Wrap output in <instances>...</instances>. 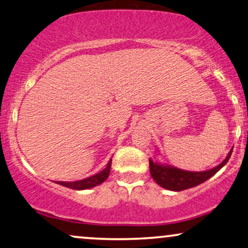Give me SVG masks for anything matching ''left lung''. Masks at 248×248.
Masks as SVG:
<instances>
[{
  "label": "left lung",
  "mask_w": 248,
  "mask_h": 248,
  "mask_svg": "<svg viewBox=\"0 0 248 248\" xmlns=\"http://www.w3.org/2000/svg\"><path fill=\"white\" fill-rule=\"evenodd\" d=\"M232 149L228 153L227 158L216 167L203 171H189L174 167L171 165L161 164L150 159V173L155 183L161 187L170 191H183L197 186L217 173L230 159Z\"/></svg>",
  "instance_id": "1"
}]
</instances>
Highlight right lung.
<instances>
[{
  "label": "right lung",
  "instance_id": "add662e5",
  "mask_svg": "<svg viewBox=\"0 0 248 248\" xmlns=\"http://www.w3.org/2000/svg\"><path fill=\"white\" fill-rule=\"evenodd\" d=\"M111 164H112V159L108 162V166H106L102 171H99V173L93 175V176L90 177L84 178V180L75 181V182H56V183L61 184L62 186L70 187V189H73V190L90 189V187L99 186V184H102L103 182L106 181V178H108L109 175V170H111Z\"/></svg>",
  "mask_w": 248,
  "mask_h": 248
}]
</instances>
